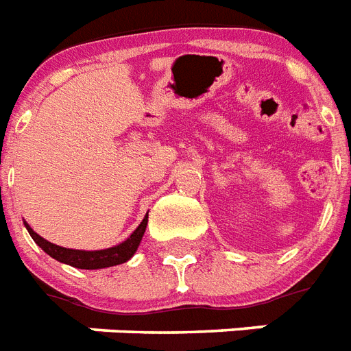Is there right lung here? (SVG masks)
<instances>
[{
  "label": "right lung",
  "mask_w": 351,
  "mask_h": 351,
  "mask_svg": "<svg viewBox=\"0 0 351 351\" xmlns=\"http://www.w3.org/2000/svg\"><path fill=\"white\" fill-rule=\"evenodd\" d=\"M148 223V214L145 215V219L141 221V224L137 226L134 232L130 234L128 239H125L119 245L112 246V248H105V250H72V248H63V246H58L54 243H49L47 239H43L41 235H38L30 228L29 224L25 223L27 230H29L30 237L36 241V245L49 254L52 259L64 263V265L74 266V268H81V270H99V268H108V266L123 265L130 259L132 255L136 254L137 246L141 243L143 235H145V230H147Z\"/></svg>",
  "instance_id": "right-lung-1"
}]
</instances>
